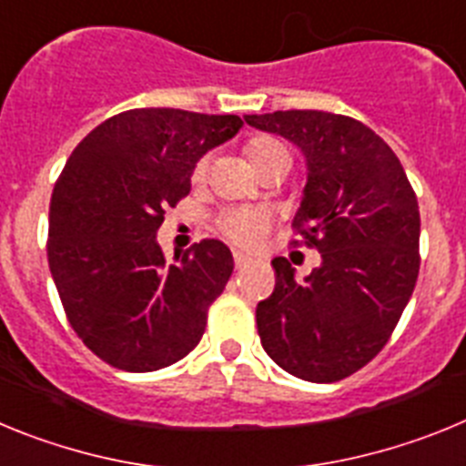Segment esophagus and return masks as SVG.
Segmentation results:
<instances>
[{
  "label": "esophagus",
  "mask_w": 466,
  "mask_h": 466,
  "mask_svg": "<svg viewBox=\"0 0 466 466\" xmlns=\"http://www.w3.org/2000/svg\"><path fill=\"white\" fill-rule=\"evenodd\" d=\"M233 258H236L238 268H242V266H247V263H249V257H247V254H242V252H233Z\"/></svg>",
  "instance_id": "obj_1"
}]
</instances>
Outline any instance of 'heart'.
<instances>
[{
  "instance_id": "heart-1",
  "label": "heart",
  "mask_w": 466,
  "mask_h": 466,
  "mask_svg": "<svg viewBox=\"0 0 466 466\" xmlns=\"http://www.w3.org/2000/svg\"><path fill=\"white\" fill-rule=\"evenodd\" d=\"M247 158H249V163H252L257 172H261L263 167L275 166V163H282V160L291 166V156L287 151V147L282 142H278V139L270 137H257L247 144ZM205 172H208V163L200 160L196 166V172H193L196 182L203 179ZM221 228L238 245H254L263 236V230H266V219L258 212H252V209H240V212L228 214L221 221Z\"/></svg>"
}]
</instances>
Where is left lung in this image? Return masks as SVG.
Segmentation results:
<instances>
[{
    "label": "left lung",
    "mask_w": 466,
    "mask_h": 466,
    "mask_svg": "<svg viewBox=\"0 0 466 466\" xmlns=\"http://www.w3.org/2000/svg\"><path fill=\"white\" fill-rule=\"evenodd\" d=\"M245 121L306 156L294 228L322 257L303 279L273 258L278 282L257 306L261 345L300 380H343L380 352L413 294L418 198L394 151L355 118L291 109Z\"/></svg>",
    "instance_id": "left-lung-1"
}]
</instances>
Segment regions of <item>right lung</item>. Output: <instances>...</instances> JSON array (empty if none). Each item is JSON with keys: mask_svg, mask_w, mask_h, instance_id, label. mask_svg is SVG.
<instances>
[{"mask_svg": "<svg viewBox=\"0 0 466 466\" xmlns=\"http://www.w3.org/2000/svg\"><path fill=\"white\" fill-rule=\"evenodd\" d=\"M240 127L233 114L130 109L90 130L65 163L48 212V266L72 329L114 369L158 371L203 339L233 254L200 240L167 263L156 233L191 191L198 160Z\"/></svg>", "mask_w": 466, "mask_h": 466, "instance_id": "obj_1", "label": "right lung"}]
</instances>
